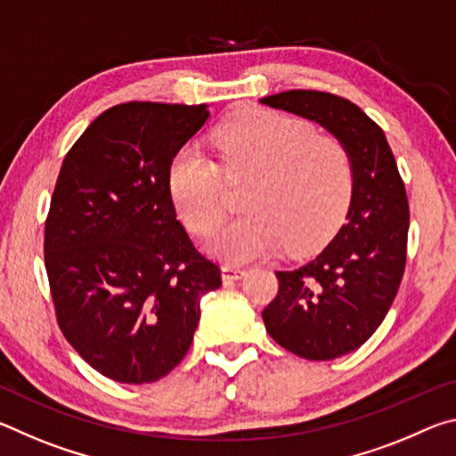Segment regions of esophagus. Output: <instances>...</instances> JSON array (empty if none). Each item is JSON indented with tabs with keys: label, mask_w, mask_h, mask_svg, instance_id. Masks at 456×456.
I'll return each instance as SVG.
<instances>
[{
	"label": "esophagus",
	"mask_w": 456,
	"mask_h": 456,
	"mask_svg": "<svg viewBox=\"0 0 456 456\" xmlns=\"http://www.w3.org/2000/svg\"><path fill=\"white\" fill-rule=\"evenodd\" d=\"M243 275H245V272H243V269H239V267H233V265H223L221 267L223 281H237V280H241Z\"/></svg>",
	"instance_id": "obj_1"
}]
</instances>
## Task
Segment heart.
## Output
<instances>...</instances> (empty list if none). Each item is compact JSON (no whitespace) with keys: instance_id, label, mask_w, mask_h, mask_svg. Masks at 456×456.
Instances as JSON below:
<instances>
[{"instance_id":"1","label":"heart","mask_w":456,"mask_h":456,"mask_svg":"<svg viewBox=\"0 0 456 456\" xmlns=\"http://www.w3.org/2000/svg\"><path fill=\"white\" fill-rule=\"evenodd\" d=\"M227 179H249L243 217L215 231L225 213V192L217 165L192 146L175 154L168 192L191 231L207 235L211 256L229 264L264 259L288 245L304 251L334 233L352 192V160L331 134L310 122L251 108L213 133Z\"/></svg>"}]
</instances>
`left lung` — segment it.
Returning <instances> with one entry per match:
<instances>
[{
  "instance_id": "1",
  "label": "left lung",
  "mask_w": 456,
  "mask_h": 456,
  "mask_svg": "<svg viewBox=\"0 0 456 456\" xmlns=\"http://www.w3.org/2000/svg\"><path fill=\"white\" fill-rule=\"evenodd\" d=\"M259 102L315 122L350 154L346 223L320 256L275 272L280 291L261 314L269 336L285 350L305 360H334L358 350L396 297L411 219L404 183L384 130L350 100L288 90Z\"/></svg>"
}]
</instances>
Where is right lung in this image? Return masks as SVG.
<instances>
[{
  "label": "right lung",
  "instance_id": "1",
  "mask_svg": "<svg viewBox=\"0 0 456 456\" xmlns=\"http://www.w3.org/2000/svg\"><path fill=\"white\" fill-rule=\"evenodd\" d=\"M209 106L126 102L90 122L61 163L44 259L61 334L122 384L167 376L189 352L219 267L192 247L168 192L176 152Z\"/></svg>",
  "mask_w": 456,
  "mask_h": 456
}]
</instances>
